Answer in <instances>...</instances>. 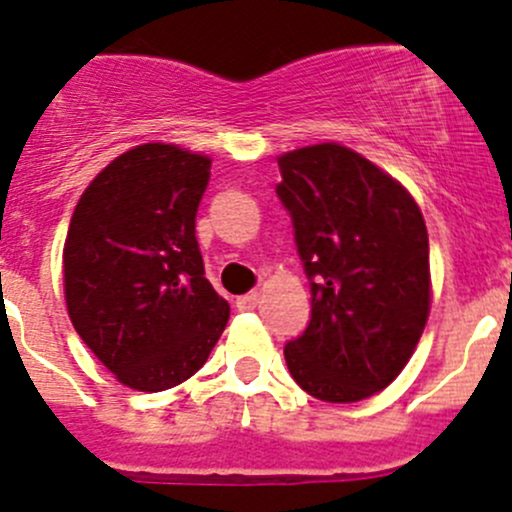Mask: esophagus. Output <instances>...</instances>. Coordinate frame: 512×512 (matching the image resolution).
Instances as JSON below:
<instances>
[{"mask_svg": "<svg viewBox=\"0 0 512 512\" xmlns=\"http://www.w3.org/2000/svg\"><path fill=\"white\" fill-rule=\"evenodd\" d=\"M257 305H260V292H247V295L237 297V307L240 310H252Z\"/></svg>", "mask_w": 512, "mask_h": 512, "instance_id": "34e87169", "label": "esophagus"}]
</instances>
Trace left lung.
<instances>
[{
    "instance_id": "left-lung-1",
    "label": "left lung",
    "mask_w": 512,
    "mask_h": 512,
    "mask_svg": "<svg viewBox=\"0 0 512 512\" xmlns=\"http://www.w3.org/2000/svg\"><path fill=\"white\" fill-rule=\"evenodd\" d=\"M312 317L285 345L307 395L357 403L388 388L418 347L430 312L423 212L400 182L325 142L277 160Z\"/></svg>"
}]
</instances>
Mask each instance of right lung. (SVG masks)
Returning a JSON list of instances; mask_svg holds the SVG:
<instances>
[{"label":"right lung","mask_w":512,"mask_h":512,"mask_svg":"<svg viewBox=\"0 0 512 512\" xmlns=\"http://www.w3.org/2000/svg\"><path fill=\"white\" fill-rule=\"evenodd\" d=\"M210 157L140 145L109 162L64 242L69 320L122 385L175 388L205 365L230 317L205 277L195 217Z\"/></svg>","instance_id":"obj_1"}]
</instances>
